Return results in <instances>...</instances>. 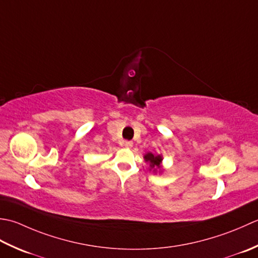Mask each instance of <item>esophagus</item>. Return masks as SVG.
<instances>
[{"instance_id": "esophagus-1", "label": "esophagus", "mask_w": 258, "mask_h": 258, "mask_svg": "<svg viewBox=\"0 0 258 258\" xmlns=\"http://www.w3.org/2000/svg\"><path fill=\"white\" fill-rule=\"evenodd\" d=\"M123 146L125 147V148H131V147L134 146V143H133V141H124Z\"/></svg>"}]
</instances>
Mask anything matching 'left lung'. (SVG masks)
<instances>
[{"label":"left lung","mask_w":258,"mask_h":258,"mask_svg":"<svg viewBox=\"0 0 258 258\" xmlns=\"http://www.w3.org/2000/svg\"><path fill=\"white\" fill-rule=\"evenodd\" d=\"M145 160L146 162H148L150 169L154 170L155 172L157 170H160L161 169V161H162V157L160 155H154L151 154V152H147L145 155Z\"/></svg>","instance_id":"left-lung-1"}]
</instances>
